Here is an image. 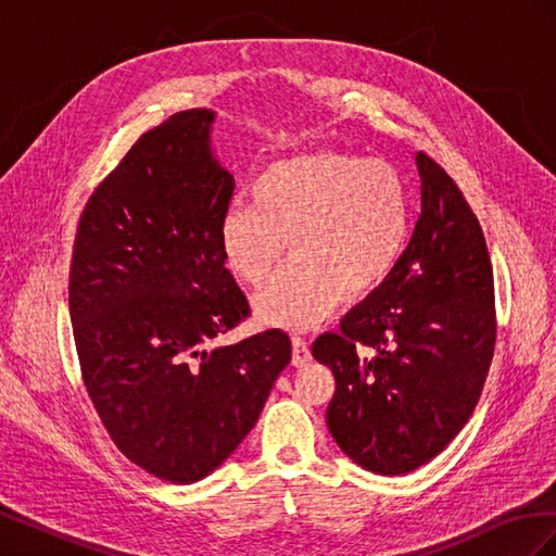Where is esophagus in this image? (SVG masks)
Segmentation results:
<instances>
[{"mask_svg": "<svg viewBox=\"0 0 556 556\" xmlns=\"http://www.w3.org/2000/svg\"><path fill=\"white\" fill-rule=\"evenodd\" d=\"M311 362V348L306 339L301 336H292V364L294 366H306Z\"/></svg>", "mask_w": 556, "mask_h": 556, "instance_id": "34e87169", "label": "esophagus"}]
</instances>
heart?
<instances>
[{
  "instance_id": "b5f03b06",
  "label": "heart",
  "mask_w": 556,
  "mask_h": 556,
  "mask_svg": "<svg viewBox=\"0 0 556 556\" xmlns=\"http://www.w3.org/2000/svg\"><path fill=\"white\" fill-rule=\"evenodd\" d=\"M252 206L233 201L217 241L229 271L257 285L252 296L266 325L308 329L345 301L380 290L406 252L413 227L410 188L392 162L339 150L285 157L255 178Z\"/></svg>"
}]
</instances>
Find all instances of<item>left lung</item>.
<instances>
[{
    "label": "left lung",
    "mask_w": 556,
    "mask_h": 556,
    "mask_svg": "<svg viewBox=\"0 0 556 556\" xmlns=\"http://www.w3.org/2000/svg\"><path fill=\"white\" fill-rule=\"evenodd\" d=\"M422 211L380 290L313 343L336 392L327 427L348 457L380 476L427 464L476 410L496 343L494 274L462 190L415 155Z\"/></svg>",
    "instance_id": "1"
}]
</instances>
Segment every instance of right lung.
<instances>
[{"label":"right lung","mask_w":556,"mask_h":556,"mask_svg":"<svg viewBox=\"0 0 556 556\" xmlns=\"http://www.w3.org/2000/svg\"><path fill=\"white\" fill-rule=\"evenodd\" d=\"M213 121L180 111L129 148L88 199L70 268L92 406L129 462L176 484L239 447L292 359L280 329L208 348L250 315L217 241L233 178L213 157Z\"/></svg>","instance_id":"add662e5"}]
</instances>
